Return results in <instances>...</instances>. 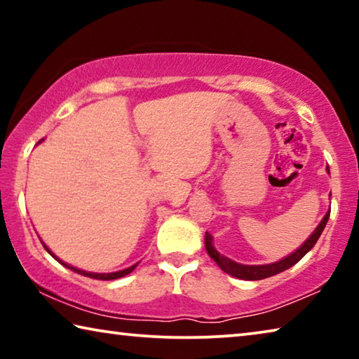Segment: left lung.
Instances as JSON below:
<instances>
[{"label":"left lung","instance_id":"8db88e82","mask_svg":"<svg viewBox=\"0 0 359 359\" xmlns=\"http://www.w3.org/2000/svg\"><path fill=\"white\" fill-rule=\"evenodd\" d=\"M327 172H330V169H327ZM330 196H331V194H330ZM330 212H331V209L326 212V215L321 218L318 226L315 228L313 233L309 236V239L304 242V244L299 248H296L293 253H290L288 257L276 261V263H271V264H241V263H236V261L229 259L228 257H224V255H222L220 252H217V248L214 247V238H212L209 233H205V238H204L205 250H208L209 257L214 259L215 263L220 266V269L223 272H226V274L233 276L236 278H242V280H261V278L272 277V276L280 274V272L290 269L291 266H294L297 261H301L304 258V255L311 252L313 245L317 244V241L321 236V233H323L327 220H330Z\"/></svg>","mask_w":359,"mask_h":359}]
</instances>
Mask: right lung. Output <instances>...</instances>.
<instances>
[{"label":"right lung","mask_w":359,"mask_h":359,"mask_svg":"<svg viewBox=\"0 0 359 359\" xmlns=\"http://www.w3.org/2000/svg\"><path fill=\"white\" fill-rule=\"evenodd\" d=\"M42 141H44V139H41V141L38 142V144H41ZM42 242V241H41ZM42 245H44V248L47 250V253L48 255H52L53 258H55L60 264H63L65 267H68V269H71V271H74V272H77V274H81V276H85V277H90V278H96V280H115V278H120V277H125V276H128L130 272H133L136 269V266L139 264V263H136V264H133V266H130V267H126V269H123V271H117V272H107V274H98V272H87V271H82V269H79V267H74V266H71V264H68V263H65V261H62L60 259L57 255H53V252L50 250V248H48L44 242H42Z\"/></svg>","instance_id":"add662e5"}]
</instances>
